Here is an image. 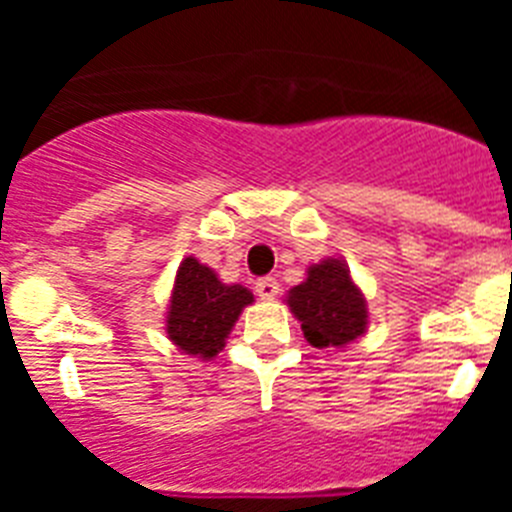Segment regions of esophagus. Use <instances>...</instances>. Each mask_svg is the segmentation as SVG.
<instances>
[{"instance_id":"1","label":"esophagus","mask_w":512,"mask_h":512,"mask_svg":"<svg viewBox=\"0 0 512 512\" xmlns=\"http://www.w3.org/2000/svg\"><path fill=\"white\" fill-rule=\"evenodd\" d=\"M256 295L261 297V300H274V297L279 295V282L274 277H264L256 282Z\"/></svg>"}]
</instances>
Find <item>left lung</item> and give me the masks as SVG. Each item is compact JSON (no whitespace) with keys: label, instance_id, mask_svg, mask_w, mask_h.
Segmentation results:
<instances>
[{"label":"left lung","instance_id":"obj_1","mask_svg":"<svg viewBox=\"0 0 512 512\" xmlns=\"http://www.w3.org/2000/svg\"><path fill=\"white\" fill-rule=\"evenodd\" d=\"M287 305L302 323L307 343L315 348L346 346L369 323L364 295L341 259L312 264L305 282L289 289Z\"/></svg>","mask_w":512,"mask_h":512}]
</instances>
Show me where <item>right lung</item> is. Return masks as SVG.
Wrapping results in <instances>:
<instances>
[{"instance_id":"obj_1","label":"right lung","mask_w":512,"mask_h":512,"mask_svg":"<svg viewBox=\"0 0 512 512\" xmlns=\"http://www.w3.org/2000/svg\"><path fill=\"white\" fill-rule=\"evenodd\" d=\"M253 295L241 284H223L210 266L187 256L176 271L166 333L184 354L212 359L225 346L235 320Z\"/></svg>"}]
</instances>
